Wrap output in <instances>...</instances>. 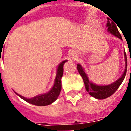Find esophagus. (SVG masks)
Here are the masks:
<instances>
[{
    "label": "esophagus",
    "instance_id": "34e87169",
    "mask_svg": "<svg viewBox=\"0 0 131 131\" xmlns=\"http://www.w3.org/2000/svg\"><path fill=\"white\" fill-rule=\"evenodd\" d=\"M69 56H70L71 59L73 60H75L78 58V56H77V54H76L75 51H71L70 54H69Z\"/></svg>",
    "mask_w": 131,
    "mask_h": 131
}]
</instances>
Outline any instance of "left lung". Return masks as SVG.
<instances>
[{
	"label": "left lung",
	"mask_w": 131,
	"mask_h": 131,
	"mask_svg": "<svg viewBox=\"0 0 131 131\" xmlns=\"http://www.w3.org/2000/svg\"><path fill=\"white\" fill-rule=\"evenodd\" d=\"M109 21H107V30L110 32V33L114 35L115 36L119 37L121 39H122L121 34L117 29V27L116 24H115V22H113L111 21L110 19H107ZM125 56V60H126V69H125L124 72L122 75V77L119 78L117 81H115V83H113L111 85H105V86H99V85H96L95 84H93L91 83L89 79H88V76L85 73V71L83 68L80 65V64H77V69H78V73H80V75L82 76L83 79L84 83L85 85V88L87 92L89 93V94L91 95L93 97L98 99H106V98L109 97L111 95H112L114 93L117 91V90L119 88L120 85L122 84L123 80L124 79L126 74V71H127V58H126V54L124 52Z\"/></svg>",
	"instance_id": "1"
}]
</instances>
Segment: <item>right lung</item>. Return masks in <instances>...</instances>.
Here are the masks:
<instances>
[{
    "label": "right lung",
    "mask_w": 131,
    "mask_h": 131,
    "mask_svg": "<svg viewBox=\"0 0 131 131\" xmlns=\"http://www.w3.org/2000/svg\"><path fill=\"white\" fill-rule=\"evenodd\" d=\"M0 61H1V56H0ZM67 60L63 61L62 62L60 63V64L58 66V71L56 74V80H55V84L52 89H51L48 93L44 94H41L35 96V97L32 98V99H27L22 96L16 94L17 95L20 96L21 99H23L27 102L30 103L31 104L33 105H38V106H44V105H48L51 104L52 103L54 102L57 99V98L60 95V93L61 88H62V83H61V78L63 75V66L64 63Z\"/></svg>",
    "instance_id": "add662e5"
}]
</instances>
